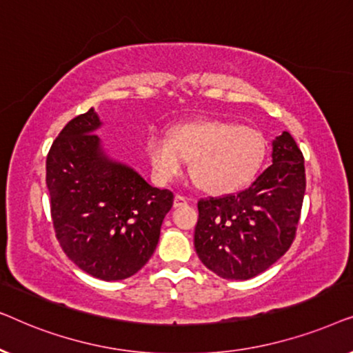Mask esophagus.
<instances>
[{
  "label": "esophagus",
  "mask_w": 353,
  "mask_h": 353,
  "mask_svg": "<svg viewBox=\"0 0 353 353\" xmlns=\"http://www.w3.org/2000/svg\"><path fill=\"white\" fill-rule=\"evenodd\" d=\"M188 204V199L185 196H175V199H173V207H183V205H186Z\"/></svg>",
  "instance_id": "esophagus-1"
}]
</instances>
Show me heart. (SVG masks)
Listing matches in <instances>:
<instances>
[{
	"mask_svg": "<svg viewBox=\"0 0 353 353\" xmlns=\"http://www.w3.org/2000/svg\"><path fill=\"white\" fill-rule=\"evenodd\" d=\"M267 144L255 128L228 120L199 119L173 125L167 134L151 133L146 154L152 176L167 185L183 175L191 161V175L209 194H230L252 181L265 159Z\"/></svg>",
	"mask_w": 353,
	"mask_h": 353,
	"instance_id": "heart-1",
	"label": "heart"
}]
</instances>
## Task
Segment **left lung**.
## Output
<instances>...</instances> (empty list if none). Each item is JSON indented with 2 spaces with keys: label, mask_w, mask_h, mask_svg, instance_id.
Here are the masks:
<instances>
[{
  "label": "left lung",
  "mask_w": 353,
  "mask_h": 353,
  "mask_svg": "<svg viewBox=\"0 0 353 353\" xmlns=\"http://www.w3.org/2000/svg\"><path fill=\"white\" fill-rule=\"evenodd\" d=\"M272 165L248 190L197 202L194 248L225 279H249L291 248L305 194L303 156L283 132L272 143Z\"/></svg>",
  "instance_id": "left-lung-1"
}]
</instances>
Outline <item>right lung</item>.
I'll list each match as a JSON object with an SVG mask.
<instances>
[{
  "label": "right lung",
  "instance_id": "right-lung-1",
  "mask_svg": "<svg viewBox=\"0 0 353 353\" xmlns=\"http://www.w3.org/2000/svg\"><path fill=\"white\" fill-rule=\"evenodd\" d=\"M101 127L91 108L62 128L46 157V185L67 257L91 276L119 281L151 259L173 192L110 157L96 134Z\"/></svg>",
  "mask_w": 353,
  "mask_h": 353
}]
</instances>
